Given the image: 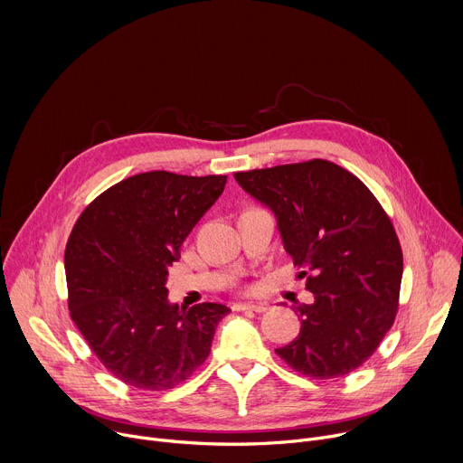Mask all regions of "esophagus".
I'll return each mask as SVG.
<instances>
[{"label": "esophagus", "instance_id": "34e87169", "mask_svg": "<svg viewBox=\"0 0 463 463\" xmlns=\"http://www.w3.org/2000/svg\"><path fill=\"white\" fill-rule=\"evenodd\" d=\"M234 311H254V313H261L268 309V304H234L232 306Z\"/></svg>", "mask_w": 463, "mask_h": 463}]
</instances>
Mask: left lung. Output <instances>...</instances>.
Returning <instances> with one entry per match:
<instances>
[{
	"label": "left lung",
	"instance_id": "obj_1",
	"mask_svg": "<svg viewBox=\"0 0 463 463\" xmlns=\"http://www.w3.org/2000/svg\"><path fill=\"white\" fill-rule=\"evenodd\" d=\"M269 207L286 250L313 293L300 304V334L277 354L295 372L334 379L379 348L398 313L403 252L368 186L343 166L311 159L234 174Z\"/></svg>",
	"mask_w": 463,
	"mask_h": 463
}]
</instances>
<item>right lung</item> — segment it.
<instances>
[{
	"label": "right lung",
	"instance_id": "obj_1",
	"mask_svg": "<svg viewBox=\"0 0 463 463\" xmlns=\"http://www.w3.org/2000/svg\"><path fill=\"white\" fill-rule=\"evenodd\" d=\"M227 175L154 170L131 175L86 207L65 245L70 313L99 361L139 390H168L209 354L231 311L168 302V268L181 243L214 205Z\"/></svg>",
	"mask_w": 463,
	"mask_h": 463
}]
</instances>
